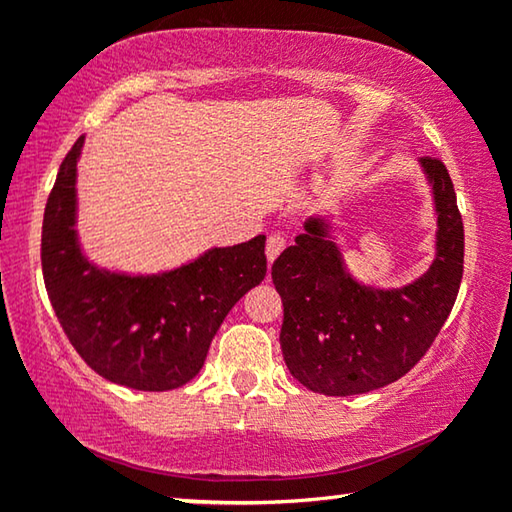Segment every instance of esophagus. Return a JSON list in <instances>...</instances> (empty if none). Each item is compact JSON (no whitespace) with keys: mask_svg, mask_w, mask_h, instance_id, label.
<instances>
[{"mask_svg":"<svg viewBox=\"0 0 512 512\" xmlns=\"http://www.w3.org/2000/svg\"><path fill=\"white\" fill-rule=\"evenodd\" d=\"M284 246H287V237H284L282 232H273V235H268V239H266V259H268V264L275 262V257L282 253Z\"/></svg>","mask_w":512,"mask_h":512,"instance_id":"obj_1","label":"esophagus"}]
</instances>
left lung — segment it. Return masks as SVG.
Here are the masks:
<instances>
[{
    "mask_svg": "<svg viewBox=\"0 0 512 512\" xmlns=\"http://www.w3.org/2000/svg\"><path fill=\"white\" fill-rule=\"evenodd\" d=\"M436 205V259L402 289L354 280L325 216L273 262L282 298L284 363L309 391L345 397L370 393L404 377L431 348L452 311L463 277V219L447 167L420 158Z\"/></svg>",
    "mask_w": 512,
    "mask_h": 512,
    "instance_id": "obj_1",
    "label": "left lung"
}]
</instances>
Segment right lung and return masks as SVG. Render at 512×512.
I'll return each instance as SVG.
<instances>
[{"label":"right lung","instance_id":"add662e5","mask_svg":"<svg viewBox=\"0 0 512 512\" xmlns=\"http://www.w3.org/2000/svg\"><path fill=\"white\" fill-rule=\"evenodd\" d=\"M79 137L60 164L42 221V275L69 343L101 377L135 391H171L203 368L223 318L266 275V237L210 248L155 275L112 273L76 235Z\"/></svg>","mask_w":512,"mask_h":512}]
</instances>
